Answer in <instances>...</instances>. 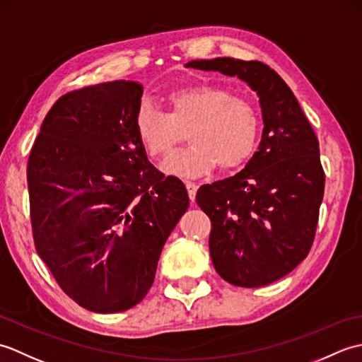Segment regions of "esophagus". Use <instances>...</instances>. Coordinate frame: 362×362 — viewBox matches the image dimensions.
I'll return each instance as SVG.
<instances>
[{"label":"esophagus","instance_id":"34e87169","mask_svg":"<svg viewBox=\"0 0 362 362\" xmlns=\"http://www.w3.org/2000/svg\"><path fill=\"white\" fill-rule=\"evenodd\" d=\"M187 189H188V196H189V201L194 202L196 199V193H197V185L193 182H187Z\"/></svg>","mask_w":362,"mask_h":362}]
</instances>
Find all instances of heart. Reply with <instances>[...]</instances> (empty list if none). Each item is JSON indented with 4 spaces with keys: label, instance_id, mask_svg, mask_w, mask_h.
Instances as JSON below:
<instances>
[{
    "label": "heart",
    "instance_id": "heart-1",
    "mask_svg": "<svg viewBox=\"0 0 362 362\" xmlns=\"http://www.w3.org/2000/svg\"><path fill=\"white\" fill-rule=\"evenodd\" d=\"M169 113L141 104L135 130L144 151L153 158L166 157L189 130L191 146L166 160V174L194 179L213 173L235 171L253 157L259 141L255 107L218 86H189L168 96Z\"/></svg>",
    "mask_w": 362,
    "mask_h": 362
}]
</instances>
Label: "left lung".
I'll use <instances>...</instances> for the list:
<instances>
[{
	"label": "left lung",
	"instance_id": "left-lung-1",
	"mask_svg": "<svg viewBox=\"0 0 362 362\" xmlns=\"http://www.w3.org/2000/svg\"><path fill=\"white\" fill-rule=\"evenodd\" d=\"M187 68L236 76L259 99L263 134L243 171L199 188L211 221L210 257L226 281L259 288L283 279L308 255L324 199L317 136L294 93L257 60H191Z\"/></svg>",
	"mask_w": 362,
	"mask_h": 362
}]
</instances>
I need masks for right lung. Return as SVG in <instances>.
Listing matches in <instances>:
<instances>
[{
  "label": "right lung",
  "mask_w": 362,
  "mask_h": 362,
  "mask_svg": "<svg viewBox=\"0 0 362 362\" xmlns=\"http://www.w3.org/2000/svg\"><path fill=\"white\" fill-rule=\"evenodd\" d=\"M143 86L113 81L64 95L28 161L35 249L86 310L140 303L161 249L188 210L187 188L151 165L136 136Z\"/></svg>",
  "instance_id": "add662e5"
}]
</instances>
